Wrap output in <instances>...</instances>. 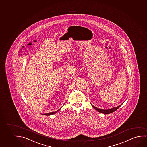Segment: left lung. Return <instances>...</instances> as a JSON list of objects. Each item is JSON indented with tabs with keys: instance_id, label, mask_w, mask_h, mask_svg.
<instances>
[{
	"instance_id": "left-lung-1",
	"label": "left lung",
	"mask_w": 147,
	"mask_h": 147,
	"mask_svg": "<svg viewBox=\"0 0 147 147\" xmlns=\"http://www.w3.org/2000/svg\"><path fill=\"white\" fill-rule=\"evenodd\" d=\"M122 104H121L120 105L116 107L112 108H111L110 109L107 110L101 109L98 108L97 107H96L92 105L93 106V108H94L96 110H97L99 112H101V113L104 114H109L111 113L112 112H113L115 111H116V110L118 108L120 107V106Z\"/></svg>"
}]
</instances>
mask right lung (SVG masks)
<instances>
[{
    "mask_svg": "<svg viewBox=\"0 0 147 147\" xmlns=\"http://www.w3.org/2000/svg\"><path fill=\"white\" fill-rule=\"evenodd\" d=\"M59 110H60V109H59V110H57V111H56L52 112H50V113H47L43 114L44 115H52V114H53L55 113H56L58 111H59Z\"/></svg>",
    "mask_w": 147,
    "mask_h": 147,
    "instance_id": "right-lung-1",
    "label": "right lung"
}]
</instances>
